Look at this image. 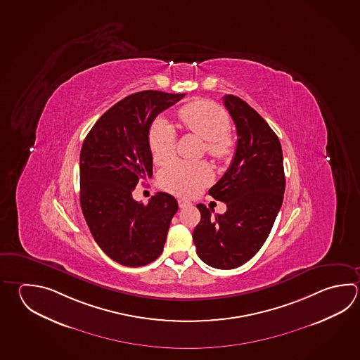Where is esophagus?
Wrapping results in <instances>:
<instances>
[{
  "label": "esophagus",
  "mask_w": 360,
  "mask_h": 360,
  "mask_svg": "<svg viewBox=\"0 0 360 360\" xmlns=\"http://www.w3.org/2000/svg\"><path fill=\"white\" fill-rule=\"evenodd\" d=\"M178 205H179V207H181V209H184L186 206L191 205V202L190 201H186V200H178Z\"/></svg>",
  "instance_id": "34e87169"
}]
</instances>
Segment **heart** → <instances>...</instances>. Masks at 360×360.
<instances>
[{
    "label": "heart",
    "instance_id": "obj_1",
    "mask_svg": "<svg viewBox=\"0 0 360 360\" xmlns=\"http://www.w3.org/2000/svg\"><path fill=\"white\" fill-rule=\"evenodd\" d=\"M184 129L202 139L205 151L217 160H228L234 154L236 141L229 132V115L220 105L209 101L188 103L178 112ZM176 134L174 127L162 117L151 123L149 146L156 164L169 163L176 151ZM214 173L205 162L188 163L176 160L165 167L159 176L164 190L179 196H192L210 184Z\"/></svg>",
    "mask_w": 360,
    "mask_h": 360
}]
</instances>
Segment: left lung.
<instances>
[{"label": "left lung", "mask_w": 360, "mask_h": 360, "mask_svg": "<svg viewBox=\"0 0 360 360\" xmlns=\"http://www.w3.org/2000/svg\"><path fill=\"white\" fill-rule=\"evenodd\" d=\"M223 101L237 129V149L209 195L225 202L226 211L212 215L197 205L201 220L192 238L206 265L231 270L265 243L283 205L285 174L281 145L265 120L238 96L225 95Z\"/></svg>", "instance_id": "1"}]
</instances>
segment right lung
<instances>
[{
    "instance_id": "add662e5",
    "label": "right lung",
    "mask_w": 360,
    "mask_h": 360,
    "mask_svg": "<svg viewBox=\"0 0 360 360\" xmlns=\"http://www.w3.org/2000/svg\"><path fill=\"white\" fill-rule=\"evenodd\" d=\"M186 94L145 90L115 103L96 121L80 153V204L95 242L115 262L140 267L163 252L174 197L158 192L148 205L132 192L153 176L150 126Z\"/></svg>"
}]
</instances>
